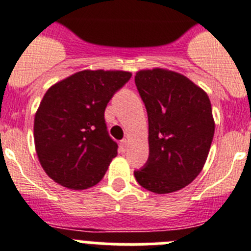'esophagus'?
<instances>
[{
  "instance_id": "esophagus-1",
  "label": "esophagus",
  "mask_w": 251,
  "mask_h": 251,
  "mask_svg": "<svg viewBox=\"0 0 251 251\" xmlns=\"http://www.w3.org/2000/svg\"><path fill=\"white\" fill-rule=\"evenodd\" d=\"M121 148L123 151H126L128 148V141L127 139H123V141L121 142Z\"/></svg>"
}]
</instances>
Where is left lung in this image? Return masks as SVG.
Segmentation results:
<instances>
[{
    "label": "left lung",
    "mask_w": 251,
    "mask_h": 251,
    "mask_svg": "<svg viewBox=\"0 0 251 251\" xmlns=\"http://www.w3.org/2000/svg\"><path fill=\"white\" fill-rule=\"evenodd\" d=\"M148 114L150 156L134 172L154 194H171L194 181L207 159L215 133L208 95L185 75L154 68L136 73Z\"/></svg>",
    "instance_id": "8db88e82"
}]
</instances>
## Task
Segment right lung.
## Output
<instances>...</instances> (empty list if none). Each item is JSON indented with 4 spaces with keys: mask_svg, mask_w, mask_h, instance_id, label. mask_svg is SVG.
Here are the masks:
<instances>
[{
    "mask_svg": "<svg viewBox=\"0 0 251 251\" xmlns=\"http://www.w3.org/2000/svg\"><path fill=\"white\" fill-rule=\"evenodd\" d=\"M130 76L123 70H83L49 88L35 114L34 139L40 165L55 182L86 190L103 178L118 153L104 110Z\"/></svg>",
    "mask_w": 251,
    "mask_h": 251,
    "instance_id": "obj_1",
    "label": "right lung"
}]
</instances>
